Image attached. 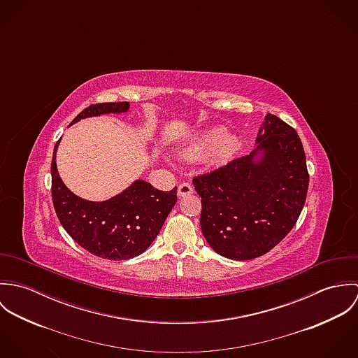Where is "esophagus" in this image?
Instances as JSON below:
<instances>
[{
    "mask_svg": "<svg viewBox=\"0 0 358 358\" xmlns=\"http://www.w3.org/2000/svg\"><path fill=\"white\" fill-rule=\"evenodd\" d=\"M193 193V187L190 183H180L178 186V196L180 199H185V197H189L190 194Z\"/></svg>",
    "mask_w": 358,
    "mask_h": 358,
    "instance_id": "esophagus-1",
    "label": "esophagus"
}]
</instances>
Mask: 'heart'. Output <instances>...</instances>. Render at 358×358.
I'll use <instances>...</instances> for the list:
<instances>
[{
	"mask_svg": "<svg viewBox=\"0 0 358 358\" xmlns=\"http://www.w3.org/2000/svg\"><path fill=\"white\" fill-rule=\"evenodd\" d=\"M241 146V142L237 136L227 134V129L224 127H216L212 131L206 132L194 145H192L190 153L204 157L209 154L213 158L215 162L223 164L227 162L233 155L238 152Z\"/></svg>",
	"mask_w": 358,
	"mask_h": 358,
	"instance_id": "b5f03b06",
	"label": "heart"
}]
</instances>
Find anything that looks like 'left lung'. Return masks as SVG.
<instances>
[{"label":"left lung","instance_id":"1","mask_svg":"<svg viewBox=\"0 0 358 358\" xmlns=\"http://www.w3.org/2000/svg\"><path fill=\"white\" fill-rule=\"evenodd\" d=\"M262 124L251 153L193 179L205 240L233 260L271 251L294 229L306 201L308 173L299 135L270 113Z\"/></svg>","mask_w":358,"mask_h":358}]
</instances>
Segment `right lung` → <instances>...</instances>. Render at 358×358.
I'll return each instance as SVG.
<instances>
[{"label":"right lung","mask_w":358,"mask_h":358,"mask_svg":"<svg viewBox=\"0 0 358 358\" xmlns=\"http://www.w3.org/2000/svg\"><path fill=\"white\" fill-rule=\"evenodd\" d=\"M129 102L96 103L83 110L70 125L88 117L125 113ZM56 142L52 157V200L56 216L69 236L92 255L127 260L143 254L158 236L176 204V187L159 192L142 179L106 201H90L70 192L59 176Z\"/></svg>","instance_id":"add662e5"}]
</instances>
